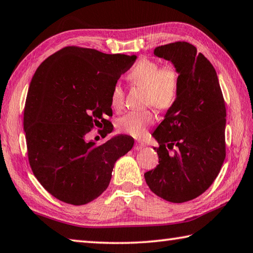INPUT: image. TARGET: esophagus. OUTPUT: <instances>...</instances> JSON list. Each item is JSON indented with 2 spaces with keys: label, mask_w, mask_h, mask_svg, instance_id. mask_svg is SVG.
<instances>
[{
  "label": "esophagus",
  "mask_w": 253,
  "mask_h": 253,
  "mask_svg": "<svg viewBox=\"0 0 253 253\" xmlns=\"http://www.w3.org/2000/svg\"><path fill=\"white\" fill-rule=\"evenodd\" d=\"M145 147V143L141 142V141H136L135 144H134V149L135 150H142Z\"/></svg>",
  "instance_id": "esophagus-1"
}]
</instances>
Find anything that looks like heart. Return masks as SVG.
<instances>
[{"label": "heart", "instance_id": "b5f03b06", "mask_svg": "<svg viewBox=\"0 0 253 253\" xmlns=\"http://www.w3.org/2000/svg\"><path fill=\"white\" fill-rule=\"evenodd\" d=\"M127 79L135 86L145 88V103L159 110H168L175 103L180 88V72L173 63L160 65L157 61L143 57L133 69ZM110 103L113 109H121L124 104V90L120 83H115L110 94ZM157 121L152 111H133L118 120V130L134 138L143 136Z\"/></svg>", "mask_w": 253, "mask_h": 253}]
</instances>
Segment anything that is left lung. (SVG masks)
I'll return each mask as SVG.
<instances>
[{"mask_svg":"<svg viewBox=\"0 0 253 253\" xmlns=\"http://www.w3.org/2000/svg\"><path fill=\"white\" fill-rule=\"evenodd\" d=\"M154 54L176 65L175 103L153 132L159 165L144 173L150 190L165 200L196 199L213 183L225 159V103L210 61L184 41L158 46Z\"/></svg>","mask_w":253,"mask_h":253,"instance_id":"left-lung-1","label":"left lung"}]
</instances>
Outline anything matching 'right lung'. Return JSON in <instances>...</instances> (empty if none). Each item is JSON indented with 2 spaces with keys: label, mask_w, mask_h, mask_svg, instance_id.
Listing matches in <instances>:
<instances>
[{
  "label": "right lung",
  "mask_w": 253,
  "mask_h": 253,
  "mask_svg": "<svg viewBox=\"0 0 253 253\" xmlns=\"http://www.w3.org/2000/svg\"><path fill=\"white\" fill-rule=\"evenodd\" d=\"M135 55L106 54L94 48L65 46L44 60L30 83L23 126L31 169L60 201L82 206L109 187L114 163L134 144L117 135L97 145L88 140L112 132L110 94Z\"/></svg>",
  "instance_id": "1"
}]
</instances>
